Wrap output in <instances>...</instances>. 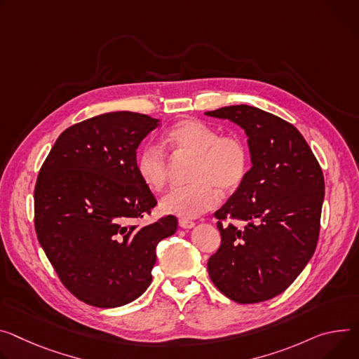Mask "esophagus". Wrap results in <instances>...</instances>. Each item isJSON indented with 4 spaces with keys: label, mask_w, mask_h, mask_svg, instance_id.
Here are the masks:
<instances>
[{
    "label": "esophagus",
    "mask_w": 359,
    "mask_h": 359,
    "mask_svg": "<svg viewBox=\"0 0 359 359\" xmlns=\"http://www.w3.org/2000/svg\"><path fill=\"white\" fill-rule=\"evenodd\" d=\"M194 222L189 220V219H179V226L183 227V229H191V227H194Z\"/></svg>",
    "instance_id": "34e87169"
}]
</instances>
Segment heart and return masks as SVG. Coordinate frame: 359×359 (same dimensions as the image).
Returning a JSON list of instances; mask_svg holds the SVG:
<instances>
[{
    "mask_svg": "<svg viewBox=\"0 0 359 359\" xmlns=\"http://www.w3.org/2000/svg\"><path fill=\"white\" fill-rule=\"evenodd\" d=\"M165 142L175 151L196 158L191 170V186L176 187L160 201V209L183 219H193L217 206L220 191L232 193L245 182L249 172V149L238 135H222L196 118H184L172 126ZM140 180L153 191L166 187L169 165L156 144H146L136 158Z\"/></svg>",
    "mask_w": 359,
    "mask_h": 359,
    "instance_id": "heart-1",
    "label": "heart"
}]
</instances>
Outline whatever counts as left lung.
Instances as JSON below:
<instances>
[{
  "label": "left lung",
  "mask_w": 359,
  "mask_h": 359,
  "mask_svg": "<svg viewBox=\"0 0 359 359\" xmlns=\"http://www.w3.org/2000/svg\"><path fill=\"white\" fill-rule=\"evenodd\" d=\"M245 130L252 168L216 213L220 248L208 271L216 287L238 304L282 293L311 260L319 236L325 182L318 160L295 126L248 104L205 113ZM224 218L245 221L239 230Z\"/></svg>",
  "instance_id": "obj_1"
}]
</instances>
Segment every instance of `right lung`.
<instances>
[{"label": "right lung", "mask_w": 359, "mask_h": 359, "mask_svg": "<svg viewBox=\"0 0 359 359\" xmlns=\"http://www.w3.org/2000/svg\"><path fill=\"white\" fill-rule=\"evenodd\" d=\"M157 118L114 111L58 136L34 190L36 232L62 285L97 308L133 302L151 283L156 246L173 215L140 226L156 199L136 172V150Z\"/></svg>", "instance_id": "1"}]
</instances>
